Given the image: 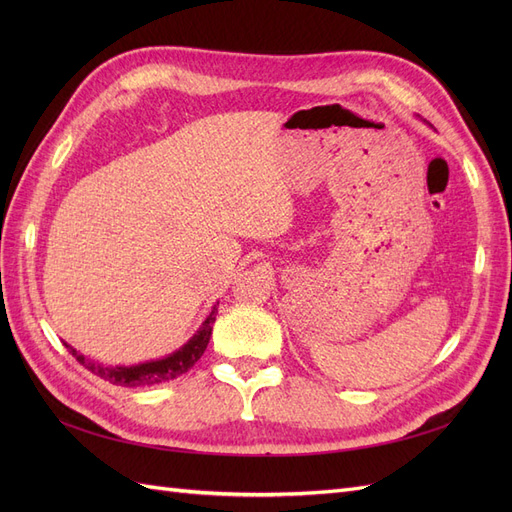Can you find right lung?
<instances>
[{
  "instance_id": "obj_1",
  "label": "right lung",
  "mask_w": 512,
  "mask_h": 512,
  "mask_svg": "<svg viewBox=\"0 0 512 512\" xmlns=\"http://www.w3.org/2000/svg\"><path fill=\"white\" fill-rule=\"evenodd\" d=\"M215 314H218V305H213L211 314L203 322V327L194 333V337L188 344H183L179 350H175L173 354H168V356H164V359H158V361H147V363H138V365H130V367H126V365L104 367L100 363L85 359V356L81 352H76L72 346L66 344V348L72 352L76 361L91 371V374H96L111 384H117V386L162 384V382L175 380L177 376L185 374V371L194 367V363L200 359V356H203V352L207 350V344H209L211 331H213Z\"/></svg>"
}]
</instances>
